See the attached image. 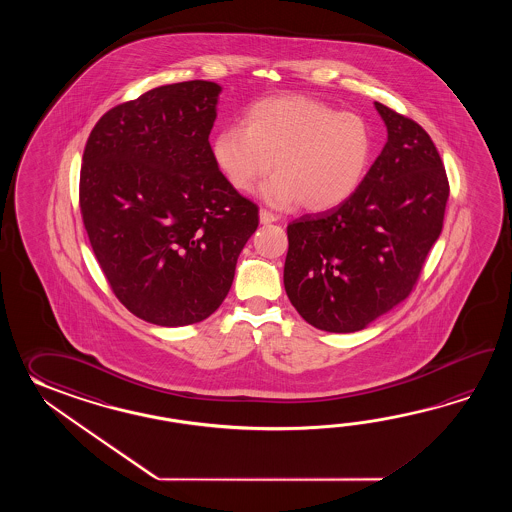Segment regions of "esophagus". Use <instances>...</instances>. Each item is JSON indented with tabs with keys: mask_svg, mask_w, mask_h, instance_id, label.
<instances>
[{
	"mask_svg": "<svg viewBox=\"0 0 512 512\" xmlns=\"http://www.w3.org/2000/svg\"><path fill=\"white\" fill-rule=\"evenodd\" d=\"M260 221L263 225H269V223H274V221H278V216H274L272 212H269L267 208H261L260 210Z\"/></svg>",
	"mask_w": 512,
	"mask_h": 512,
	"instance_id": "1",
	"label": "esophagus"
}]
</instances>
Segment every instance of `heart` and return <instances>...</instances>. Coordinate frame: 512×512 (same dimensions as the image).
I'll return each instance as SVG.
<instances>
[{
	"label": "heart",
	"mask_w": 512,
	"mask_h": 512,
	"mask_svg": "<svg viewBox=\"0 0 512 512\" xmlns=\"http://www.w3.org/2000/svg\"><path fill=\"white\" fill-rule=\"evenodd\" d=\"M366 120L311 97H274L252 106L243 126H227L212 142L214 161L238 192L271 172L263 196L274 207L311 212L338 207L359 188L371 161Z\"/></svg>",
	"instance_id": "b5f03b06"
}]
</instances>
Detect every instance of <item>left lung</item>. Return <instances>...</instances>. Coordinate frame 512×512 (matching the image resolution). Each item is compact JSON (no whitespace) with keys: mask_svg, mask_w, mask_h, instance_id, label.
I'll list each match as a JSON object with an SVG mask.
<instances>
[{"mask_svg":"<svg viewBox=\"0 0 512 512\" xmlns=\"http://www.w3.org/2000/svg\"><path fill=\"white\" fill-rule=\"evenodd\" d=\"M388 142L342 205L287 225L285 291L307 324L353 333L412 293L445 219L441 155L415 120L375 102Z\"/></svg>","mask_w":512,"mask_h":512,"instance_id":"8db88e82","label":"left lung"}]
</instances>
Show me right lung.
<instances>
[{
	"label": "right lung",
	"instance_id": "add662e5",
	"mask_svg": "<svg viewBox=\"0 0 512 512\" xmlns=\"http://www.w3.org/2000/svg\"><path fill=\"white\" fill-rule=\"evenodd\" d=\"M219 91L150 89L106 111L84 148L78 197L98 265L120 304L157 326L212 315L260 223L208 142Z\"/></svg>",
	"mask_w": 512,
	"mask_h": 512
}]
</instances>
